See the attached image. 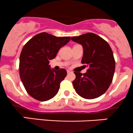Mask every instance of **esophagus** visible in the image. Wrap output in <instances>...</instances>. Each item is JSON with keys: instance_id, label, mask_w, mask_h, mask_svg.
<instances>
[{"instance_id": "34e87169", "label": "esophagus", "mask_w": 133, "mask_h": 133, "mask_svg": "<svg viewBox=\"0 0 133 133\" xmlns=\"http://www.w3.org/2000/svg\"><path fill=\"white\" fill-rule=\"evenodd\" d=\"M66 72H67V74H71V73H72V71H70V70H66Z\"/></svg>"}]
</instances>
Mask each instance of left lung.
I'll use <instances>...</instances> for the list:
<instances>
[{"instance_id":"8db88e82","label":"left lung","mask_w":133,"mask_h":133,"mask_svg":"<svg viewBox=\"0 0 133 133\" xmlns=\"http://www.w3.org/2000/svg\"><path fill=\"white\" fill-rule=\"evenodd\" d=\"M71 40L82 45V63L88 68L85 74L75 72L73 85L80 96L94 99L103 95L112 83L115 61L106 41L93 33L73 37Z\"/></svg>"}]
</instances>
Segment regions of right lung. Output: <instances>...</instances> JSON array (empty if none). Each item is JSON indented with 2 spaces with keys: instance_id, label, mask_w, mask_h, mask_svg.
Segmentation results:
<instances>
[{
  "instance_id": "add662e5",
  "label": "right lung",
  "mask_w": 133,
  "mask_h": 133,
  "mask_svg": "<svg viewBox=\"0 0 133 133\" xmlns=\"http://www.w3.org/2000/svg\"><path fill=\"white\" fill-rule=\"evenodd\" d=\"M70 41V37H57L42 32L33 37L23 48L19 75L27 92L37 100L48 101L58 93L67 73L64 68L51 69L49 61Z\"/></svg>"
}]
</instances>
